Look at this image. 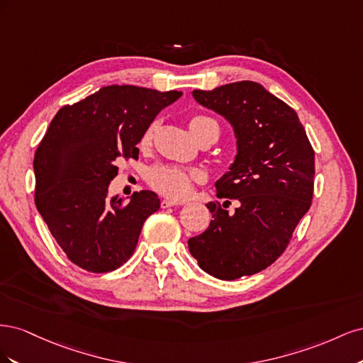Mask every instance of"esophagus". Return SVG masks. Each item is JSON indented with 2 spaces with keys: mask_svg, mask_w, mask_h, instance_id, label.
<instances>
[{
  "mask_svg": "<svg viewBox=\"0 0 363 363\" xmlns=\"http://www.w3.org/2000/svg\"><path fill=\"white\" fill-rule=\"evenodd\" d=\"M162 208H168V207H174V206H180L182 201H175V200H163L162 203Z\"/></svg>",
  "mask_w": 363,
  "mask_h": 363,
  "instance_id": "1",
  "label": "esophagus"
}]
</instances>
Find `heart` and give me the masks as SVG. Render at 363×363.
Instances as JSON below:
<instances>
[{
    "label": "heart",
    "mask_w": 363,
    "mask_h": 363,
    "mask_svg": "<svg viewBox=\"0 0 363 363\" xmlns=\"http://www.w3.org/2000/svg\"><path fill=\"white\" fill-rule=\"evenodd\" d=\"M189 128L191 133L195 139H199L203 133L208 130H213L216 139L219 136V127L215 119L204 116V115H196L191 118L189 121ZM155 133V124L150 125L145 133L142 135L140 145L145 147L150 144V140ZM204 179L203 171L196 168H182L175 167V164H156L148 169L147 172V182L156 192L171 196V199H184L192 189L194 183H200Z\"/></svg>",
    "instance_id": "obj_1"
}]
</instances>
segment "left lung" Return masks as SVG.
<instances>
[{"mask_svg":"<svg viewBox=\"0 0 363 363\" xmlns=\"http://www.w3.org/2000/svg\"><path fill=\"white\" fill-rule=\"evenodd\" d=\"M235 128L238 155L216 182L212 221L189 239L191 255L211 276L235 280L268 268L288 248L313 199L315 151L295 111L255 82L192 92ZM232 201L238 206L228 212Z\"/></svg>","mask_w":363,"mask_h":363,"instance_id":"left-lung-1","label":"left lung"}]
</instances>
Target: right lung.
Here are the masks:
<instances>
[{"mask_svg":"<svg viewBox=\"0 0 363 363\" xmlns=\"http://www.w3.org/2000/svg\"><path fill=\"white\" fill-rule=\"evenodd\" d=\"M182 92L111 84L52 118L36 150L35 203L68 259L89 272H108L131 257L145 219L159 211L151 191L131 200L107 196L116 160L138 159L142 135Z\"/></svg>","mask_w":363,"mask_h":363,"instance_id":"add662e5","label":"right lung"}]
</instances>
